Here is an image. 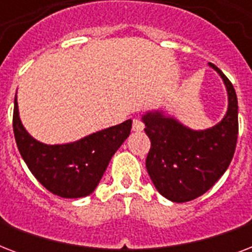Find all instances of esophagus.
Listing matches in <instances>:
<instances>
[{"label": "esophagus", "mask_w": 252, "mask_h": 252, "mask_svg": "<svg viewBox=\"0 0 252 252\" xmlns=\"http://www.w3.org/2000/svg\"><path fill=\"white\" fill-rule=\"evenodd\" d=\"M132 129H133L134 132H141V130H144V123H142L140 119H133Z\"/></svg>", "instance_id": "esophagus-1"}]
</instances>
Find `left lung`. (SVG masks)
Segmentation results:
<instances>
[{
    "label": "left lung",
    "instance_id": "obj_1",
    "mask_svg": "<svg viewBox=\"0 0 252 252\" xmlns=\"http://www.w3.org/2000/svg\"><path fill=\"white\" fill-rule=\"evenodd\" d=\"M227 91L226 115L219 124L204 130L183 126L163 111L142 116L152 146L146 170L157 191L174 203L199 197L223 175L230 165L238 137V100L231 82L215 64Z\"/></svg>",
    "mask_w": 252,
    "mask_h": 252
}]
</instances>
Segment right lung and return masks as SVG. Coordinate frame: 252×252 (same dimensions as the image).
I'll list each match as a JSON object with an SVG mask.
<instances>
[{
    "mask_svg": "<svg viewBox=\"0 0 252 252\" xmlns=\"http://www.w3.org/2000/svg\"><path fill=\"white\" fill-rule=\"evenodd\" d=\"M132 120L110 126L78 141L47 145L25 129L14 99V137L32 175L53 195L78 199L90 195L102 179L111 158L129 136Z\"/></svg>",
    "mask_w": 252,
    "mask_h": 252,
    "instance_id": "right-lung-1",
    "label": "right lung"
}]
</instances>
